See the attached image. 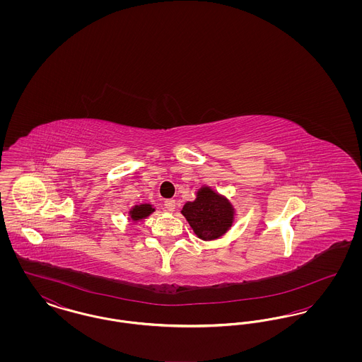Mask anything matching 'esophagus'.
<instances>
[{
	"mask_svg": "<svg viewBox=\"0 0 362 362\" xmlns=\"http://www.w3.org/2000/svg\"><path fill=\"white\" fill-rule=\"evenodd\" d=\"M164 207H165L168 211H173L175 207H176L175 199H165V201H164Z\"/></svg>",
	"mask_w": 362,
	"mask_h": 362,
	"instance_id": "34e87169",
	"label": "esophagus"
}]
</instances>
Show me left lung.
<instances>
[{"instance_id": "1", "label": "left lung", "mask_w": 362, "mask_h": 362, "mask_svg": "<svg viewBox=\"0 0 362 362\" xmlns=\"http://www.w3.org/2000/svg\"><path fill=\"white\" fill-rule=\"evenodd\" d=\"M182 213L195 235L204 240L223 236L233 221L230 204L209 187L199 189L197 199L187 202Z\"/></svg>"}]
</instances>
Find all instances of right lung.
<instances>
[{"label": "right lung", "instance_id": "1", "mask_svg": "<svg viewBox=\"0 0 362 362\" xmlns=\"http://www.w3.org/2000/svg\"><path fill=\"white\" fill-rule=\"evenodd\" d=\"M152 211H155V209L151 205L145 204V205H137V206L133 207L130 210V214H132L133 220H142V218L148 217Z\"/></svg>", "mask_w": 362, "mask_h": 362}]
</instances>
